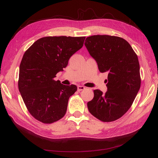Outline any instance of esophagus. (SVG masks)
Masks as SVG:
<instances>
[{"label": "esophagus", "mask_w": 158, "mask_h": 158, "mask_svg": "<svg viewBox=\"0 0 158 158\" xmlns=\"http://www.w3.org/2000/svg\"><path fill=\"white\" fill-rule=\"evenodd\" d=\"M85 89L84 86H82V85H78V92H80V91L84 90Z\"/></svg>", "instance_id": "34e87169"}]
</instances>
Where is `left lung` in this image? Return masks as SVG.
I'll return each instance as SVG.
<instances>
[{
  "label": "left lung",
  "mask_w": 158,
  "mask_h": 158,
  "mask_svg": "<svg viewBox=\"0 0 158 158\" xmlns=\"http://www.w3.org/2000/svg\"><path fill=\"white\" fill-rule=\"evenodd\" d=\"M84 45L99 70L107 73V91L94 89L88 102L89 113L99 120L111 122L130 109L140 88V64L135 52L121 37L107 35L88 37Z\"/></svg>",
  "instance_id": "1"
}]
</instances>
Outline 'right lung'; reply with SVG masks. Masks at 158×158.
Instances as JSON below:
<instances>
[{
  "label": "right lung",
  "mask_w": 158,
  "mask_h": 158,
  "mask_svg": "<svg viewBox=\"0 0 158 158\" xmlns=\"http://www.w3.org/2000/svg\"><path fill=\"white\" fill-rule=\"evenodd\" d=\"M85 37H45L37 40L23 56L18 88L31 115L50 124L63 118L76 85H65L54 78L82 48Z\"/></svg>",
  "instance_id": "obj_1"
}]
</instances>
